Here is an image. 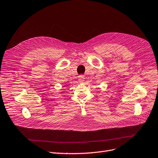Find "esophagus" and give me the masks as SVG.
<instances>
[{
    "instance_id": "esophagus-1",
    "label": "esophagus",
    "mask_w": 158,
    "mask_h": 158,
    "mask_svg": "<svg viewBox=\"0 0 158 158\" xmlns=\"http://www.w3.org/2000/svg\"><path fill=\"white\" fill-rule=\"evenodd\" d=\"M78 80H79V82L80 83H84V81H85V77L84 75H81L78 78Z\"/></svg>"
}]
</instances>
